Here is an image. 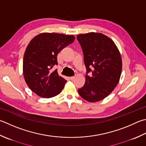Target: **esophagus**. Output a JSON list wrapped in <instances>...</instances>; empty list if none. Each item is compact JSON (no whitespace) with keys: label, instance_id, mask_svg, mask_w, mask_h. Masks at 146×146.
Listing matches in <instances>:
<instances>
[{"label":"esophagus","instance_id":"esophagus-1","mask_svg":"<svg viewBox=\"0 0 146 146\" xmlns=\"http://www.w3.org/2000/svg\"><path fill=\"white\" fill-rule=\"evenodd\" d=\"M75 76H70V77L69 78H70L71 80H74V79H75Z\"/></svg>","mask_w":146,"mask_h":146}]
</instances>
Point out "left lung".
<instances>
[{
  "instance_id": "1",
  "label": "left lung",
  "mask_w": 146,
  "mask_h": 146,
  "mask_svg": "<svg viewBox=\"0 0 146 146\" xmlns=\"http://www.w3.org/2000/svg\"><path fill=\"white\" fill-rule=\"evenodd\" d=\"M77 40L83 50L87 70L86 82L78 92L87 102H99L108 96L119 83L122 71L121 54L114 42L102 33L78 34ZM89 72H92L91 77L87 75Z\"/></svg>"
}]
</instances>
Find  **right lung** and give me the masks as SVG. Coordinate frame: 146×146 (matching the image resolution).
Returning <instances> with one entry per match:
<instances>
[{"label": "right lung", "instance_id": "add662e5", "mask_svg": "<svg viewBox=\"0 0 146 146\" xmlns=\"http://www.w3.org/2000/svg\"><path fill=\"white\" fill-rule=\"evenodd\" d=\"M74 40L73 35L44 33L29 43L23 57V73L28 87L38 96L49 98L62 91L67 81L59 75L57 70L51 69L57 64L59 52Z\"/></svg>", "mask_w": 146, "mask_h": 146}]
</instances>
